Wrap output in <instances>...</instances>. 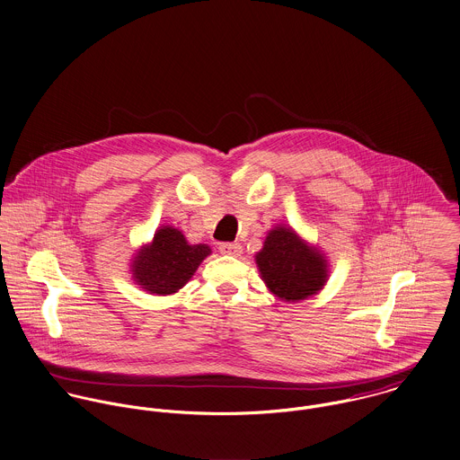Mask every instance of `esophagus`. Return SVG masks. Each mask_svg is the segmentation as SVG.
Wrapping results in <instances>:
<instances>
[{"label":"esophagus","mask_w":460,"mask_h":460,"mask_svg":"<svg viewBox=\"0 0 460 460\" xmlns=\"http://www.w3.org/2000/svg\"><path fill=\"white\" fill-rule=\"evenodd\" d=\"M219 251L223 254H230V256H241L243 254V246L239 243H223L219 244Z\"/></svg>","instance_id":"1"}]
</instances>
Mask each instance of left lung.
Returning <instances> with one entry per match:
<instances>
[{"label":"left lung","instance_id":"left-lung-1","mask_svg":"<svg viewBox=\"0 0 460 460\" xmlns=\"http://www.w3.org/2000/svg\"><path fill=\"white\" fill-rule=\"evenodd\" d=\"M254 260L267 288L287 302L316 295L329 278L325 256L283 225L267 234Z\"/></svg>","mask_w":460,"mask_h":460}]
</instances>
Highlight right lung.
Segmentation results:
<instances>
[{
	"label": "right lung",
	"mask_w": 460,
	"mask_h": 460,
	"mask_svg": "<svg viewBox=\"0 0 460 460\" xmlns=\"http://www.w3.org/2000/svg\"><path fill=\"white\" fill-rule=\"evenodd\" d=\"M209 254L208 244H188L181 230L162 226L151 244L142 246L135 254L131 274L146 292L170 295L191 279Z\"/></svg>",
	"instance_id": "add662e5"
}]
</instances>
